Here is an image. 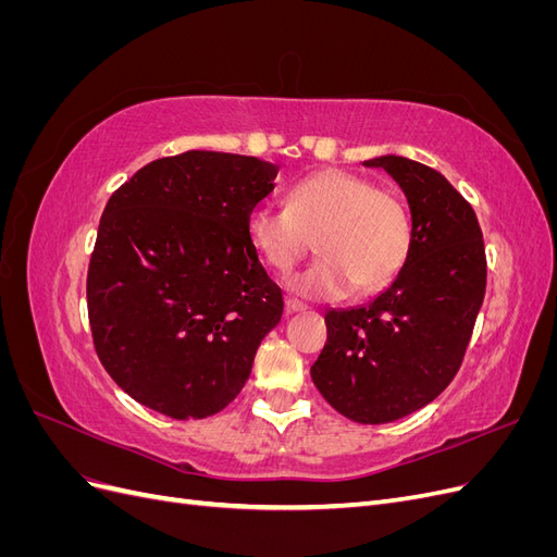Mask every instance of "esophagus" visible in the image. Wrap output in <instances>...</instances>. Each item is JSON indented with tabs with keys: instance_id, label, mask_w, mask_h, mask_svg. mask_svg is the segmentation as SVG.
Segmentation results:
<instances>
[{
	"instance_id": "esophagus-1",
	"label": "esophagus",
	"mask_w": 557,
	"mask_h": 557,
	"mask_svg": "<svg viewBox=\"0 0 557 557\" xmlns=\"http://www.w3.org/2000/svg\"><path fill=\"white\" fill-rule=\"evenodd\" d=\"M285 309H288V313H299V311L307 309V305H305V301L295 299V297H285Z\"/></svg>"
}]
</instances>
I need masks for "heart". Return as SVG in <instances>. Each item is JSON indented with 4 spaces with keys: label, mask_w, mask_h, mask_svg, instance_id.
<instances>
[{
    "label": "heart",
    "mask_w": 557,
    "mask_h": 557,
    "mask_svg": "<svg viewBox=\"0 0 557 557\" xmlns=\"http://www.w3.org/2000/svg\"><path fill=\"white\" fill-rule=\"evenodd\" d=\"M248 237L281 274L305 260L315 239L320 260L288 285L305 297L339 299L383 290L409 260L413 225L393 190L346 170H323L293 185L288 207L252 209Z\"/></svg>",
    "instance_id": "obj_1"
}]
</instances>
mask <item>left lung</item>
<instances>
[{
	"label": "left lung",
	"instance_id": "1",
	"mask_svg": "<svg viewBox=\"0 0 557 557\" xmlns=\"http://www.w3.org/2000/svg\"><path fill=\"white\" fill-rule=\"evenodd\" d=\"M362 164L381 166L407 195L411 252L369 305L325 313L327 344L311 379L342 416L381 425L423 409L458 374L487 267L474 209L440 172L399 156Z\"/></svg>",
	"mask_w": 557,
	"mask_h": 557
}]
</instances>
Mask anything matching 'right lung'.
<instances>
[{
	"mask_svg": "<svg viewBox=\"0 0 557 557\" xmlns=\"http://www.w3.org/2000/svg\"><path fill=\"white\" fill-rule=\"evenodd\" d=\"M278 166L188 150L141 166L107 201L88 269L92 342L109 376L176 420L246 385L283 295L248 237Z\"/></svg>",
	"mask_w": 557,
	"mask_h": 557,
	"instance_id": "obj_1",
	"label": "right lung"
}]
</instances>
